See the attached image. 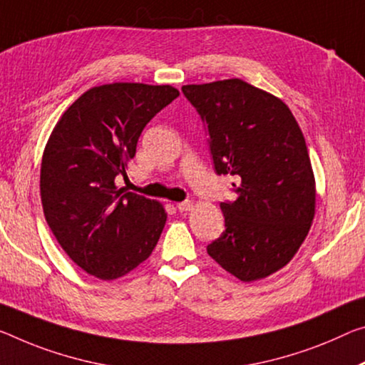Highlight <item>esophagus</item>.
Returning a JSON list of instances; mask_svg holds the SVG:
<instances>
[{"instance_id":"esophagus-1","label":"esophagus","mask_w":365,"mask_h":365,"mask_svg":"<svg viewBox=\"0 0 365 365\" xmlns=\"http://www.w3.org/2000/svg\"><path fill=\"white\" fill-rule=\"evenodd\" d=\"M193 207V203L192 201H182V203H177V210L180 212H185V211H190Z\"/></svg>"}]
</instances>
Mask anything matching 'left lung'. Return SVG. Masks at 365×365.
<instances>
[{
    "mask_svg": "<svg viewBox=\"0 0 365 365\" xmlns=\"http://www.w3.org/2000/svg\"><path fill=\"white\" fill-rule=\"evenodd\" d=\"M182 91L206 125L216 173L239 178L207 255L244 282L276 273L315 216L314 170L296 118L281 99L237 78Z\"/></svg>",
    "mask_w": 365,
    "mask_h": 365,
    "instance_id": "8db88e82",
    "label": "left lung"
}]
</instances>
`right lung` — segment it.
Returning a JSON list of instances; mask_svg holds the SVG:
<instances>
[{
    "label": "right lung",
    "mask_w": 365,
    "mask_h": 365,
    "mask_svg": "<svg viewBox=\"0 0 365 365\" xmlns=\"http://www.w3.org/2000/svg\"><path fill=\"white\" fill-rule=\"evenodd\" d=\"M178 94L172 86H97L69 106L45 146V219L68 257L99 279L130 273L158 245L164 206L115 182L126 177L144 126Z\"/></svg>",
    "instance_id": "right-lung-1"
}]
</instances>
